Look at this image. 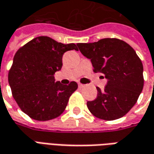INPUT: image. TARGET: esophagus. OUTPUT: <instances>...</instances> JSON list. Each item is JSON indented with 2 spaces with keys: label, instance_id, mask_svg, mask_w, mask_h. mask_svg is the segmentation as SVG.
Returning <instances> with one entry per match:
<instances>
[{
  "label": "esophagus",
  "instance_id": "1",
  "mask_svg": "<svg viewBox=\"0 0 154 154\" xmlns=\"http://www.w3.org/2000/svg\"><path fill=\"white\" fill-rule=\"evenodd\" d=\"M78 87H79V88H82V87H85V85H83V84L82 83H78Z\"/></svg>",
  "mask_w": 154,
  "mask_h": 154
}]
</instances>
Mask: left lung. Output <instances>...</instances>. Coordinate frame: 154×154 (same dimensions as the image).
I'll use <instances>...</instances> for the list:
<instances>
[{
  "label": "left lung",
  "mask_w": 154,
  "mask_h": 154,
  "mask_svg": "<svg viewBox=\"0 0 154 154\" xmlns=\"http://www.w3.org/2000/svg\"><path fill=\"white\" fill-rule=\"evenodd\" d=\"M77 46L91 59L94 72L103 73L108 80L104 91L97 88V98L87 101L88 110L105 120L125 116L135 105L143 87V63L134 49L125 41L110 38Z\"/></svg>",
  "instance_id": "8db88e82"
}]
</instances>
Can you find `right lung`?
Wrapping results in <instances>:
<instances>
[{"label": "right lung", "mask_w": 154, "mask_h": 154, "mask_svg": "<svg viewBox=\"0 0 154 154\" xmlns=\"http://www.w3.org/2000/svg\"><path fill=\"white\" fill-rule=\"evenodd\" d=\"M77 45L39 36L16 52L9 71V84L19 107L30 118L46 121L58 117L66 109L77 83L55 82L54 75L62 68L64 53L77 51Z\"/></svg>", "instance_id": "right-lung-1"}]
</instances>
